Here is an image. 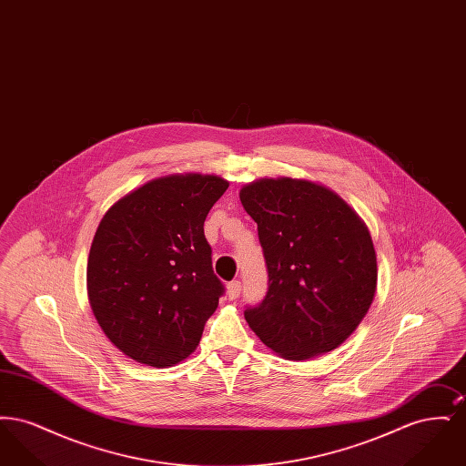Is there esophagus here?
Instances as JSON below:
<instances>
[{
	"label": "esophagus",
	"mask_w": 466,
	"mask_h": 466,
	"mask_svg": "<svg viewBox=\"0 0 466 466\" xmlns=\"http://www.w3.org/2000/svg\"><path fill=\"white\" fill-rule=\"evenodd\" d=\"M239 293H241V281H238V279H234V281H230L228 285H227V295H228V299H238L239 297Z\"/></svg>",
	"instance_id": "esophagus-1"
}]
</instances>
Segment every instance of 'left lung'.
Masks as SVG:
<instances>
[{
  "label": "left lung",
  "mask_w": 466,
  "mask_h": 466,
  "mask_svg": "<svg viewBox=\"0 0 466 466\" xmlns=\"http://www.w3.org/2000/svg\"><path fill=\"white\" fill-rule=\"evenodd\" d=\"M257 222L266 297L244 318L260 340L291 360L340 346L367 314L377 285L367 227L329 188L302 179H260L241 194Z\"/></svg>",
  "instance_id": "obj_1"
}]
</instances>
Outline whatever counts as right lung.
I'll list each match as a JSON object with an SVG mask.
<instances>
[{"mask_svg": "<svg viewBox=\"0 0 466 466\" xmlns=\"http://www.w3.org/2000/svg\"><path fill=\"white\" fill-rule=\"evenodd\" d=\"M228 183L154 179L115 202L90 246L87 291L111 342L139 363L171 367L190 355L225 293L204 220Z\"/></svg>", "mask_w": 466, "mask_h": 466, "instance_id": "add662e5", "label": "right lung"}]
</instances>
